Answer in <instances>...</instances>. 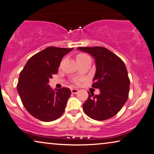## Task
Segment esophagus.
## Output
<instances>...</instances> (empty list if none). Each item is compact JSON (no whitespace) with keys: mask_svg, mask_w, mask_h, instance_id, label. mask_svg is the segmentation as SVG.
I'll list each match as a JSON object with an SVG mask.
<instances>
[{"mask_svg":"<svg viewBox=\"0 0 154 154\" xmlns=\"http://www.w3.org/2000/svg\"><path fill=\"white\" fill-rule=\"evenodd\" d=\"M78 91H79V90L77 88H72L71 89V92H72V93L73 94H77L78 93Z\"/></svg>","mask_w":154,"mask_h":154,"instance_id":"1","label":"esophagus"}]
</instances>
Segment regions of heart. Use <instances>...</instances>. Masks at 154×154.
Listing matches in <instances>:
<instances>
[{"label": "heart", "instance_id": "obj_1", "mask_svg": "<svg viewBox=\"0 0 154 154\" xmlns=\"http://www.w3.org/2000/svg\"><path fill=\"white\" fill-rule=\"evenodd\" d=\"M89 57L88 55L86 54H79L77 56V60H79V59H86Z\"/></svg>", "mask_w": 154, "mask_h": 154}]
</instances>
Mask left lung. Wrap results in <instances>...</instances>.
I'll return each instance as SVG.
<instances>
[{"label":"left lung","instance_id":"8db88e82","mask_svg":"<svg viewBox=\"0 0 154 154\" xmlns=\"http://www.w3.org/2000/svg\"><path fill=\"white\" fill-rule=\"evenodd\" d=\"M77 50L90 54L95 59L96 72L92 87L99 88V95L88 93L83 104L87 116L95 120L113 117L127 102L130 82L125 64L109 50L103 47H79Z\"/></svg>","mask_w":154,"mask_h":154}]
</instances>
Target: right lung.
Segmentation results:
<instances>
[{
	"label": "right lung",
	"instance_id": "1",
	"mask_svg": "<svg viewBox=\"0 0 154 154\" xmlns=\"http://www.w3.org/2000/svg\"><path fill=\"white\" fill-rule=\"evenodd\" d=\"M72 48L48 47L31 57L20 72L17 91L23 104L34 118L44 122L57 120L63 114L71 91L52 90L48 83L57 74L63 57Z\"/></svg>",
	"mask_w": 154,
	"mask_h": 154
}]
</instances>
